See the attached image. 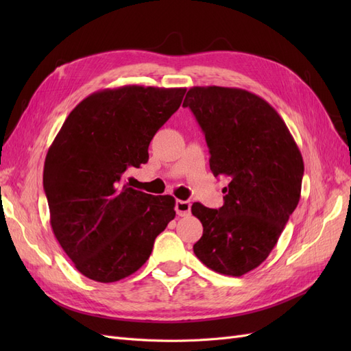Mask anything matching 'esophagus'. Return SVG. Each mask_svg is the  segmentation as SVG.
<instances>
[{
    "label": "esophagus",
    "mask_w": 351,
    "mask_h": 351,
    "mask_svg": "<svg viewBox=\"0 0 351 351\" xmlns=\"http://www.w3.org/2000/svg\"><path fill=\"white\" fill-rule=\"evenodd\" d=\"M190 208L192 204L189 200H177L176 202V212L178 217H187L190 214Z\"/></svg>",
    "instance_id": "obj_1"
}]
</instances>
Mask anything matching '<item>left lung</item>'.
<instances>
[{"label":"left lung","instance_id":"obj_1","mask_svg":"<svg viewBox=\"0 0 351 351\" xmlns=\"http://www.w3.org/2000/svg\"><path fill=\"white\" fill-rule=\"evenodd\" d=\"M183 107L205 133L210 171L230 182L219 209L193 204L204 226L193 252L212 271L241 277L269 256L299 204L302 154L278 112L252 92L196 86Z\"/></svg>","mask_w":351,"mask_h":351}]
</instances>
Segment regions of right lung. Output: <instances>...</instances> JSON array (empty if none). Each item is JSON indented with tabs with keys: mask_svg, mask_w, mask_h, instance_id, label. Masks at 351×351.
<instances>
[{
	"mask_svg": "<svg viewBox=\"0 0 351 351\" xmlns=\"http://www.w3.org/2000/svg\"><path fill=\"white\" fill-rule=\"evenodd\" d=\"M184 88L123 86L84 98L45 158L51 227L80 274L115 282L149 259L176 217V199L129 187L125 171L149 159L155 133L183 101Z\"/></svg>",
	"mask_w": 351,
	"mask_h": 351,
	"instance_id": "1",
	"label": "right lung"
}]
</instances>
